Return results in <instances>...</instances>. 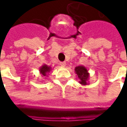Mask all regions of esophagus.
I'll return each mask as SVG.
<instances>
[{"label": "esophagus", "mask_w": 127, "mask_h": 127, "mask_svg": "<svg viewBox=\"0 0 127 127\" xmlns=\"http://www.w3.org/2000/svg\"><path fill=\"white\" fill-rule=\"evenodd\" d=\"M60 64H61L62 66H64L65 65H66V63H65V62H61Z\"/></svg>", "instance_id": "34e87169"}]
</instances>
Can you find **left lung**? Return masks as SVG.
Segmentation results:
<instances>
[{
  "label": "left lung",
  "mask_w": 127,
  "mask_h": 127,
  "mask_svg": "<svg viewBox=\"0 0 127 127\" xmlns=\"http://www.w3.org/2000/svg\"><path fill=\"white\" fill-rule=\"evenodd\" d=\"M75 71L77 74V77L80 79V84L82 85H87L88 79H89V73L88 70L84 66H78L75 68Z\"/></svg>",
  "instance_id": "1"
}]
</instances>
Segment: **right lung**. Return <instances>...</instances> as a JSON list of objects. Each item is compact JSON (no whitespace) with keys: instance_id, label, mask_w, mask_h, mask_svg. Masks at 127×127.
<instances>
[{"instance_id":"obj_1","label":"right lung","mask_w":127,"mask_h":127,"mask_svg":"<svg viewBox=\"0 0 127 127\" xmlns=\"http://www.w3.org/2000/svg\"><path fill=\"white\" fill-rule=\"evenodd\" d=\"M51 71V67L50 66H48L46 64H44V65H43L41 67H40V69H39V71H40V73L42 75H43V76H46L47 74L50 72Z\"/></svg>"}]
</instances>
